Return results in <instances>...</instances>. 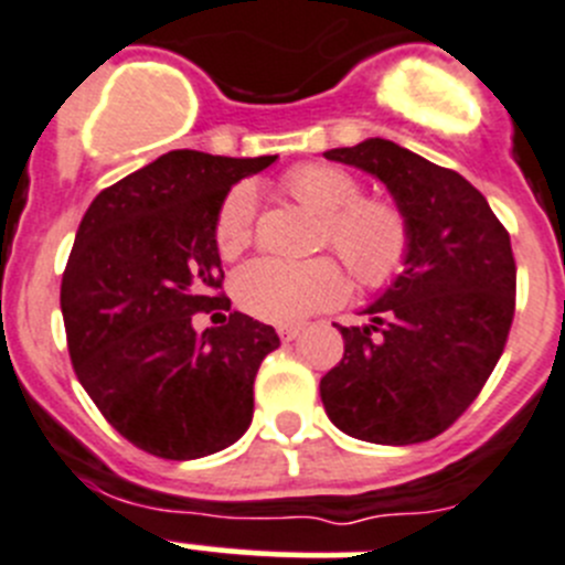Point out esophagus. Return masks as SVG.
Returning <instances> with one entry per match:
<instances>
[{"label": "esophagus", "instance_id": "34e87169", "mask_svg": "<svg viewBox=\"0 0 565 565\" xmlns=\"http://www.w3.org/2000/svg\"><path fill=\"white\" fill-rule=\"evenodd\" d=\"M300 326H278V337H281L284 342H289V340H295V337L300 334Z\"/></svg>", "mask_w": 565, "mask_h": 565}]
</instances>
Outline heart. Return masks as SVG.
Returning a JSON list of instances; mask_svg holds the SVG:
<instances>
[{
    "label": "heart",
    "instance_id": "obj_1",
    "mask_svg": "<svg viewBox=\"0 0 565 565\" xmlns=\"http://www.w3.org/2000/svg\"><path fill=\"white\" fill-rule=\"evenodd\" d=\"M284 192L323 220L320 245L345 262L367 289H382L404 270L409 256V220L387 198H365L351 172L329 163H303L287 172ZM253 192L236 186L220 203L214 245L220 256L236 258L253 242ZM345 276L334 258L284 262L256 258L234 278V298L247 315L267 323H300L345 298Z\"/></svg>",
    "mask_w": 565,
    "mask_h": 565
}]
</instances>
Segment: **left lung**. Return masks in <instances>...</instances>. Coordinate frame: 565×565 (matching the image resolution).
Returning <instances> with one entry per match:
<instances>
[{"label":"left lung","mask_w":565,"mask_h":565,"mask_svg":"<svg viewBox=\"0 0 565 565\" xmlns=\"http://www.w3.org/2000/svg\"><path fill=\"white\" fill-rule=\"evenodd\" d=\"M387 186L409 220L404 273L340 326L345 354L320 379L337 429L382 446L449 429L497 367L515 312L510 234L460 172L387 139L323 152Z\"/></svg>","instance_id":"left-lung-1"}]
</instances>
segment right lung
I'll return each mask as SVG.
<instances>
[{"mask_svg":"<svg viewBox=\"0 0 565 565\" xmlns=\"http://www.w3.org/2000/svg\"><path fill=\"white\" fill-rule=\"evenodd\" d=\"M273 161L172 150L103 189L77 228L61 281L68 356L105 420L147 455L198 460L250 426L253 379L281 340L220 295L214 220L231 186ZM198 311L224 326L198 332Z\"/></svg>","mask_w":565,"mask_h":565,"instance_id":"right-lung-1","label":"right lung"}]
</instances>
